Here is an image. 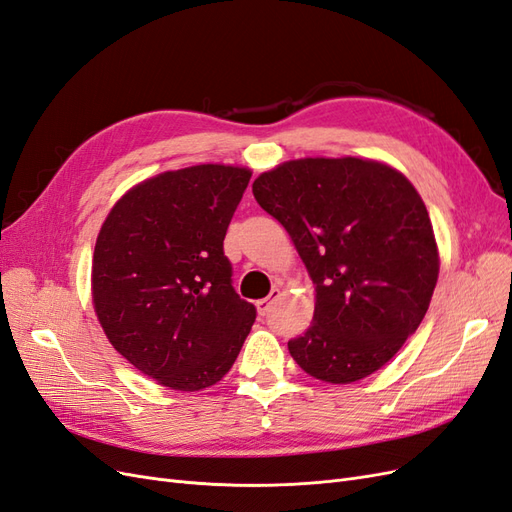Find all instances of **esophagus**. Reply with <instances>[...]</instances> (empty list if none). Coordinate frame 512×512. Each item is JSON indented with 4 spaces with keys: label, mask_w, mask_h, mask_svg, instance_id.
Segmentation results:
<instances>
[{
    "label": "esophagus",
    "mask_w": 512,
    "mask_h": 512,
    "mask_svg": "<svg viewBox=\"0 0 512 512\" xmlns=\"http://www.w3.org/2000/svg\"><path fill=\"white\" fill-rule=\"evenodd\" d=\"M277 297H280V288H273L267 299H260V301H256V309H258V314H260V316H267V312H269L271 303H273Z\"/></svg>",
    "instance_id": "obj_1"
}]
</instances>
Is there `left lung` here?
<instances>
[{
    "label": "left lung",
    "instance_id": "1",
    "mask_svg": "<svg viewBox=\"0 0 512 512\" xmlns=\"http://www.w3.org/2000/svg\"><path fill=\"white\" fill-rule=\"evenodd\" d=\"M252 192L316 288L312 324L288 342L292 359L331 384L389 363L425 318L440 271L414 185L374 160L305 158L262 173Z\"/></svg>",
    "mask_w": 512,
    "mask_h": 512
}]
</instances>
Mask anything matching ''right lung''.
<instances>
[{
  "mask_svg": "<svg viewBox=\"0 0 512 512\" xmlns=\"http://www.w3.org/2000/svg\"><path fill=\"white\" fill-rule=\"evenodd\" d=\"M252 173L198 164L134 185L104 220L91 294L108 342L175 391L220 382L256 320L232 288L224 237Z\"/></svg>",
  "mask_w": 512,
  "mask_h": 512,
  "instance_id": "1",
  "label": "right lung"
}]
</instances>
